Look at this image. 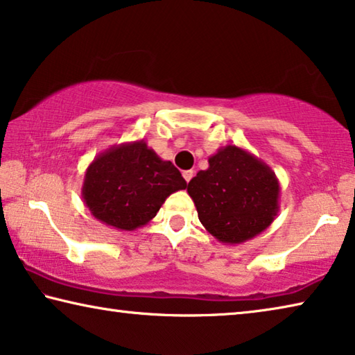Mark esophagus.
Masks as SVG:
<instances>
[{
  "label": "esophagus",
  "instance_id": "1",
  "mask_svg": "<svg viewBox=\"0 0 355 355\" xmlns=\"http://www.w3.org/2000/svg\"><path fill=\"white\" fill-rule=\"evenodd\" d=\"M182 176H184V179H185V182H190V181H191V178H193V171H191V170L184 171V173H182Z\"/></svg>",
  "mask_w": 355,
  "mask_h": 355
}]
</instances>
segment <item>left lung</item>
Masks as SVG:
<instances>
[{
    "instance_id": "obj_1",
    "label": "left lung",
    "mask_w": 355,
    "mask_h": 355,
    "mask_svg": "<svg viewBox=\"0 0 355 355\" xmlns=\"http://www.w3.org/2000/svg\"><path fill=\"white\" fill-rule=\"evenodd\" d=\"M187 185L202 226L225 245H239L266 231L280 209V181L250 150L228 144Z\"/></svg>"
}]
</instances>
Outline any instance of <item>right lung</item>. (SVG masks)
Segmentation results:
<instances>
[{
  "label": "right lung",
  "mask_w": 355,
  "mask_h": 355,
  "mask_svg": "<svg viewBox=\"0 0 355 355\" xmlns=\"http://www.w3.org/2000/svg\"><path fill=\"white\" fill-rule=\"evenodd\" d=\"M187 182L170 160L144 139L114 144L85 171L81 196L91 216L118 231H135L153 220L165 200Z\"/></svg>",
  "instance_id": "right-lung-1"
}]
</instances>
